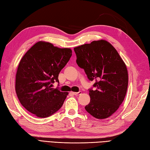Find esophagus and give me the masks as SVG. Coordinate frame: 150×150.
<instances>
[{"mask_svg": "<svg viewBox=\"0 0 150 150\" xmlns=\"http://www.w3.org/2000/svg\"><path fill=\"white\" fill-rule=\"evenodd\" d=\"M72 93H73V94H74L75 96H79L82 93V92L81 91H79V92H73Z\"/></svg>", "mask_w": 150, "mask_h": 150, "instance_id": "1", "label": "esophagus"}]
</instances>
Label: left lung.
Returning <instances> with one entry per match:
<instances>
[{"label":"left lung","mask_w":150,"mask_h":150,"mask_svg":"<svg viewBox=\"0 0 150 150\" xmlns=\"http://www.w3.org/2000/svg\"><path fill=\"white\" fill-rule=\"evenodd\" d=\"M76 63L83 69L96 90H89L90 103L86 111L98 119L115 113L123 102L128 85L126 64L117 50L103 39L94 41L74 48Z\"/></svg>","instance_id":"8db88e82"}]
</instances>
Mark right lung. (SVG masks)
Segmentation results:
<instances>
[{"label": "right lung", "instance_id": "right-lung-1", "mask_svg": "<svg viewBox=\"0 0 150 150\" xmlns=\"http://www.w3.org/2000/svg\"><path fill=\"white\" fill-rule=\"evenodd\" d=\"M69 48L38 41L21 59L15 76V91L21 104L39 118L53 115L63 105L68 92L52 88L72 56Z\"/></svg>", "mask_w": 150, "mask_h": 150}]
</instances>
